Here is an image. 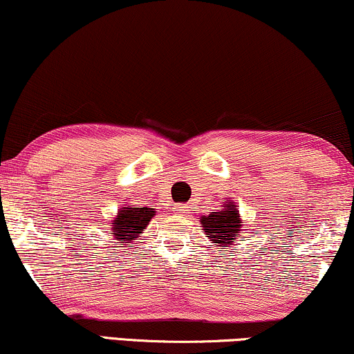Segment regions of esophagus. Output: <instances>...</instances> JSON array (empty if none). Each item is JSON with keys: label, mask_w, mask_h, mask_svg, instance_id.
<instances>
[{"label": "esophagus", "mask_w": 354, "mask_h": 354, "mask_svg": "<svg viewBox=\"0 0 354 354\" xmlns=\"http://www.w3.org/2000/svg\"><path fill=\"white\" fill-rule=\"evenodd\" d=\"M180 210H183V212H187V205H183Z\"/></svg>", "instance_id": "obj_1"}]
</instances>
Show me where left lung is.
Returning <instances> with one entry per match:
<instances>
[{
	"instance_id": "left-lung-1",
	"label": "left lung",
	"mask_w": 354,
	"mask_h": 354,
	"mask_svg": "<svg viewBox=\"0 0 354 354\" xmlns=\"http://www.w3.org/2000/svg\"><path fill=\"white\" fill-rule=\"evenodd\" d=\"M199 222L204 235L216 247H232L243 232L241 229L243 222H241L239 207L234 201L230 203V199L227 203H222V209H218L217 212H210L209 216L201 217Z\"/></svg>"
}]
</instances>
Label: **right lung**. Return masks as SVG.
Masks as SVG:
<instances>
[{"instance_id":"right-lung-1","label":"right lung","mask_w":354,"mask_h":354,"mask_svg":"<svg viewBox=\"0 0 354 354\" xmlns=\"http://www.w3.org/2000/svg\"><path fill=\"white\" fill-rule=\"evenodd\" d=\"M155 216L156 210L151 207L124 205L115 214L109 230L113 232L114 240H119L118 243H132L137 236H140Z\"/></svg>"}]
</instances>
